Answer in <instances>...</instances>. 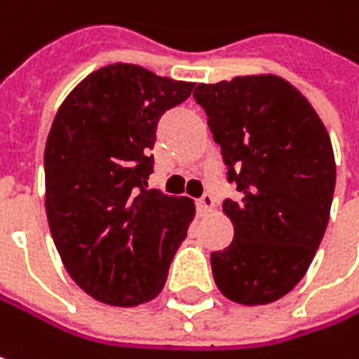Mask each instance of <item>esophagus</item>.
<instances>
[{"label": "esophagus", "mask_w": 359, "mask_h": 359, "mask_svg": "<svg viewBox=\"0 0 359 359\" xmlns=\"http://www.w3.org/2000/svg\"><path fill=\"white\" fill-rule=\"evenodd\" d=\"M196 206H198V212H200V215H204V212H208V210L215 206V198H212L210 194H204L202 198H198V200H196Z\"/></svg>", "instance_id": "esophagus-1"}]
</instances>
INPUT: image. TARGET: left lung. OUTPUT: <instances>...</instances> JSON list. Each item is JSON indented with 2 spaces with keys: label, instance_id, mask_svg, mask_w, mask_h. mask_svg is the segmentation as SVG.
<instances>
[{
  "label": "left lung",
  "instance_id": "8db88e82",
  "mask_svg": "<svg viewBox=\"0 0 359 359\" xmlns=\"http://www.w3.org/2000/svg\"><path fill=\"white\" fill-rule=\"evenodd\" d=\"M194 97L243 194L222 204L235 237L210 255L215 282L239 304H268L302 280L325 235L335 192L331 139L309 100L278 75L198 83Z\"/></svg>",
  "mask_w": 359,
  "mask_h": 359
}]
</instances>
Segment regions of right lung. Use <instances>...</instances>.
I'll return each mask as SVG.
<instances>
[{
  "instance_id": "1",
  "label": "right lung",
  "mask_w": 359,
  "mask_h": 359,
  "mask_svg": "<svg viewBox=\"0 0 359 359\" xmlns=\"http://www.w3.org/2000/svg\"><path fill=\"white\" fill-rule=\"evenodd\" d=\"M194 83L116 63L67 95L44 149L46 218L65 269L91 298L137 306L161 292L194 218L190 198L149 190L159 118Z\"/></svg>"
}]
</instances>
